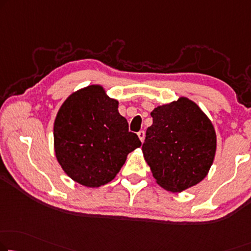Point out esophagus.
I'll use <instances>...</instances> for the list:
<instances>
[{
  "mask_svg": "<svg viewBox=\"0 0 251 251\" xmlns=\"http://www.w3.org/2000/svg\"><path fill=\"white\" fill-rule=\"evenodd\" d=\"M137 136L141 140V142H143L144 141V137H145V132H144V130H140V132L137 133Z\"/></svg>",
  "mask_w": 251,
  "mask_h": 251,
  "instance_id": "1",
  "label": "esophagus"
}]
</instances>
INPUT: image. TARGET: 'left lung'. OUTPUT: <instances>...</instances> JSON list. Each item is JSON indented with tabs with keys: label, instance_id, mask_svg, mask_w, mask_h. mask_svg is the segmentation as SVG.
<instances>
[{
	"label": "left lung",
	"instance_id": "8db88e82",
	"mask_svg": "<svg viewBox=\"0 0 251 251\" xmlns=\"http://www.w3.org/2000/svg\"><path fill=\"white\" fill-rule=\"evenodd\" d=\"M142 147L153 177L164 189L182 192L206 177L216 151L212 123L197 104L179 98L151 113Z\"/></svg>",
	"mask_w": 251,
	"mask_h": 251
}]
</instances>
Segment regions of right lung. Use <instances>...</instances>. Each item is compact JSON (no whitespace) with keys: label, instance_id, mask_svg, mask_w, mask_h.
<instances>
[{"label":"right lung","instance_id":"obj_1","mask_svg":"<svg viewBox=\"0 0 251 251\" xmlns=\"http://www.w3.org/2000/svg\"><path fill=\"white\" fill-rule=\"evenodd\" d=\"M141 144L119 115L117 100L100 85L72 93L56 116V158L66 175L83 186L100 187L113 180L127 154Z\"/></svg>","mask_w":251,"mask_h":251}]
</instances>
